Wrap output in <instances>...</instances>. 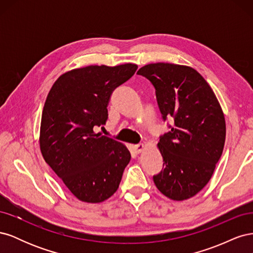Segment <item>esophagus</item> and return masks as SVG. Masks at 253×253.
Listing matches in <instances>:
<instances>
[{
    "label": "esophagus",
    "mask_w": 253,
    "mask_h": 253,
    "mask_svg": "<svg viewBox=\"0 0 253 253\" xmlns=\"http://www.w3.org/2000/svg\"><path fill=\"white\" fill-rule=\"evenodd\" d=\"M143 150H144V144L143 143H139V144L134 145V151L137 153V154H139V153L142 152Z\"/></svg>",
    "instance_id": "esophagus-1"
}]
</instances>
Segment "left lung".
Listing matches in <instances>:
<instances>
[{"label":"left lung","instance_id":"obj_1","mask_svg":"<svg viewBox=\"0 0 253 253\" xmlns=\"http://www.w3.org/2000/svg\"><path fill=\"white\" fill-rule=\"evenodd\" d=\"M137 74L155 87L163 119L173 120L157 144L164 167L153 180L171 200H188L209 182L223 153V110L208 82L192 67L159 62L142 66Z\"/></svg>","mask_w":253,"mask_h":253}]
</instances>
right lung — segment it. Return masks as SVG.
Returning <instances> with one entry per match:
<instances>
[{
  "label": "right lung",
  "instance_id": "add662e5",
  "mask_svg": "<svg viewBox=\"0 0 253 253\" xmlns=\"http://www.w3.org/2000/svg\"><path fill=\"white\" fill-rule=\"evenodd\" d=\"M136 64L89 65L61 75L45 101L40 149L67 189L85 203H101L116 192L131 160L125 144L95 128L108 120L115 88L126 82Z\"/></svg>",
  "mask_w": 253,
  "mask_h": 253
}]
</instances>
